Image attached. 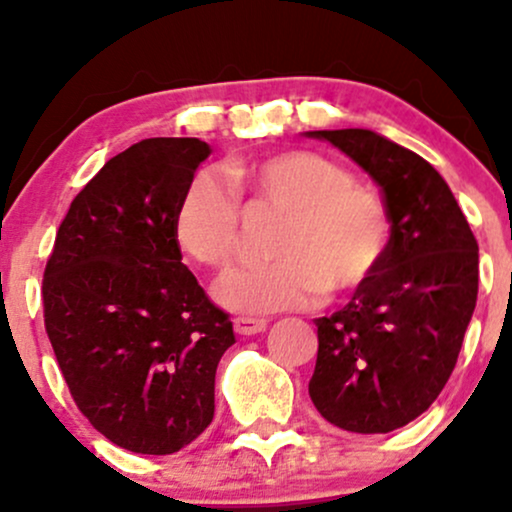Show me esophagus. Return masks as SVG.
Masks as SVG:
<instances>
[{
  "mask_svg": "<svg viewBox=\"0 0 512 512\" xmlns=\"http://www.w3.org/2000/svg\"><path fill=\"white\" fill-rule=\"evenodd\" d=\"M233 330L250 337V334H260L267 330V320H262V317H236L233 320Z\"/></svg>",
  "mask_w": 512,
  "mask_h": 512,
  "instance_id": "esophagus-1",
  "label": "esophagus"
}]
</instances>
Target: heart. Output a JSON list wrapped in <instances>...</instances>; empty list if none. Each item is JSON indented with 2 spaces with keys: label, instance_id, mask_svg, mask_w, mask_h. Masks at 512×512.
<instances>
[{
  "label": "heart",
  "instance_id": "heart-1",
  "mask_svg": "<svg viewBox=\"0 0 512 512\" xmlns=\"http://www.w3.org/2000/svg\"><path fill=\"white\" fill-rule=\"evenodd\" d=\"M221 175L202 170L173 216L180 248L197 262L226 269L240 240V202L284 214L272 262L250 264L219 286L223 308L245 315L308 308L330 293L356 291L380 269L390 243L383 199L354 185V175L313 151H281L233 161Z\"/></svg>",
  "mask_w": 512,
  "mask_h": 512
}]
</instances>
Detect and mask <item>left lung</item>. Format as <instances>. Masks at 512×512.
Returning a JSON list of instances; mask_svg holds the SVG:
<instances>
[{"instance_id":"left-lung-1","label":"left lung","mask_w":512,"mask_h":512,"mask_svg":"<svg viewBox=\"0 0 512 512\" xmlns=\"http://www.w3.org/2000/svg\"><path fill=\"white\" fill-rule=\"evenodd\" d=\"M337 146L383 190L390 243L351 301L317 317L315 409L351 433H390L448 383L479 291V245L431 163L370 129L305 132Z\"/></svg>"}]
</instances>
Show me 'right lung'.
Returning <instances> with one entry per match:
<instances>
[{
	"label": "right lung",
	"mask_w": 512,
	"mask_h": 512,
	"mask_svg": "<svg viewBox=\"0 0 512 512\" xmlns=\"http://www.w3.org/2000/svg\"><path fill=\"white\" fill-rule=\"evenodd\" d=\"M192 137L132 144L60 223L45 267V330L76 407L110 443L173 455L214 419L233 322L182 264L173 216L199 163Z\"/></svg>",
	"instance_id": "right-lung-1"
}]
</instances>
